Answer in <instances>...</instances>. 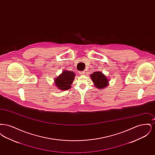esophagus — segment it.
I'll return each instance as SVG.
<instances>
[{"instance_id": "esophagus-1", "label": "esophagus", "mask_w": 155, "mask_h": 155, "mask_svg": "<svg viewBox=\"0 0 155 155\" xmlns=\"http://www.w3.org/2000/svg\"><path fill=\"white\" fill-rule=\"evenodd\" d=\"M80 74H81V75H83V74H85V71H81V72H80Z\"/></svg>"}]
</instances>
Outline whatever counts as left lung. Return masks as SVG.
I'll use <instances>...</instances> for the list:
<instances>
[{"instance_id":"obj_1","label":"left lung","mask_w":155,"mask_h":155,"mask_svg":"<svg viewBox=\"0 0 155 155\" xmlns=\"http://www.w3.org/2000/svg\"><path fill=\"white\" fill-rule=\"evenodd\" d=\"M91 80L97 88L103 89L108 86L109 80L104 74L101 72H95L91 75Z\"/></svg>"}]
</instances>
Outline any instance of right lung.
I'll list each match as a JSON object with an SVG mask.
<instances>
[{"mask_svg":"<svg viewBox=\"0 0 155 155\" xmlns=\"http://www.w3.org/2000/svg\"><path fill=\"white\" fill-rule=\"evenodd\" d=\"M75 74L73 71H63L58 77L54 79L55 85L60 90H67L71 88Z\"/></svg>","mask_w":155,"mask_h":155,"instance_id":"add662e5","label":"right lung"}]
</instances>
